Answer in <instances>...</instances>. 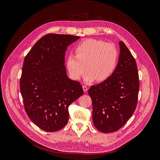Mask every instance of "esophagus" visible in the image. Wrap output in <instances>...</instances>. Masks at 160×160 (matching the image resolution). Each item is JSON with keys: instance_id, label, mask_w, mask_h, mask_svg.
Masks as SVG:
<instances>
[{"instance_id": "esophagus-1", "label": "esophagus", "mask_w": 160, "mask_h": 160, "mask_svg": "<svg viewBox=\"0 0 160 160\" xmlns=\"http://www.w3.org/2000/svg\"><path fill=\"white\" fill-rule=\"evenodd\" d=\"M82 88H83V90L84 92H86L87 91V89H88L87 87V86H85V85H83V86H82Z\"/></svg>"}]
</instances>
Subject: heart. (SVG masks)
Instances as JSON below:
<instances>
[{
  "label": "heart",
  "mask_w": 160,
  "mask_h": 160,
  "mask_svg": "<svg viewBox=\"0 0 160 160\" xmlns=\"http://www.w3.org/2000/svg\"><path fill=\"white\" fill-rule=\"evenodd\" d=\"M76 53L77 56L70 54L66 60L67 70L75 80H80L87 70L86 82L96 80L98 82H104L112 75L117 64L118 53L116 48L101 40L83 41L77 47Z\"/></svg>",
  "instance_id": "obj_1"
}]
</instances>
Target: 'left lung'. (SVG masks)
Here are the masks:
<instances>
[{"mask_svg":"<svg viewBox=\"0 0 160 160\" xmlns=\"http://www.w3.org/2000/svg\"><path fill=\"white\" fill-rule=\"evenodd\" d=\"M119 59L112 75L88 90L94 125L103 133L121 128L132 117L138 103L139 80L136 62L123 42L119 41Z\"/></svg>","mask_w":160,"mask_h":160,"instance_id":"8db88e82","label":"left lung"}]
</instances>
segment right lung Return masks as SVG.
<instances>
[{
  "mask_svg": "<svg viewBox=\"0 0 160 160\" xmlns=\"http://www.w3.org/2000/svg\"><path fill=\"white\" fill-rule=\"evenodd\" d=\"M78 36L48 34L26 56L20 79L25 109L32 122L45 132L62 128L68 107L83 94L79 82L68 78L64 63L68 46Z\"/></svg>",
  "mask_w": 160,
  "mask_h": 160,
  "instance_id": "1",
  "label": "right lung"
}]
</instances>
